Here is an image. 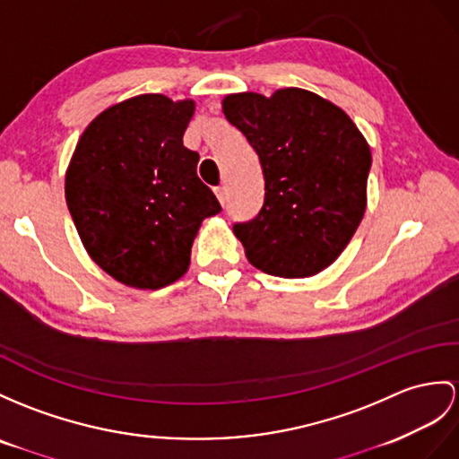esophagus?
<instances>
[{"instance_id":"34e87169","label":"esophagus","mask_w":459,"mask_h":459,"mask_svg":"<svg viewBox=\"0 0 459 459\" xmlns=\"http://www.w3.org/2000/svg\"><path fill=\"white\" fill-rule=\"evenodd\" d=\"M214 193H216V196H218V200L221 204H226V188L223 186H216L214 188Z\"/></svg>"}]
</instances>
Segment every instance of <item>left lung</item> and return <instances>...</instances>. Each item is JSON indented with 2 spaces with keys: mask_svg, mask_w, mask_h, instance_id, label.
<instances>
[{
  "mask_svg": "<svg viewBox=\"0 0 459 459\" xmlns=\"http://www.w3.org/2000/svg\"><path fill=\"white\" fill-rule=\"evenodd\" d=\"M221 110L259 155L264 175L259 214L233 223L249 263L281 278L321 273L362 221L370 145L342 108L306 89L233 93Z\"/></svg>",
  "mask_w": 459,
  "mask_h": 459,
  "instance_id": "8db88e82",
  "label": "left lung"
}]
</instances>
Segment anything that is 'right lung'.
Segmentation results:
<instances>
[{
	"label": "right lung",
	"mask_w": 459,
	"mask_h": 459,
	"mask_svg": "<svg viewBox=\"0 0 459 459\" xmlns=\"http://www.w3.org/2000/svg\"><path fill=\"white\" fill-rule=\"evenodd\" d=\"M195 100L148 93L103 110L65 173V203L89 256L115 281L158 290L191 264L204 218L221 210L183 145Z\"/></svg>",
	"instance_id": "right-lung-1"
}]
</instances>
